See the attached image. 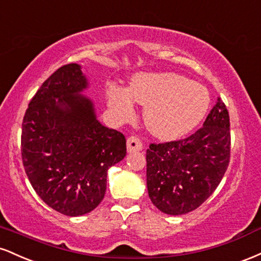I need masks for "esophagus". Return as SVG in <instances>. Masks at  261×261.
Returning a JSON list of instances; mask_svg holds the SVG:
<instances>
[{"instance_id": "obj_1", "label": "esophagus", "mask_w": 261, "mask_h": 261, "mask_svg": "<svg viewBox=\"0 0 261 261\" xmlns=\"http://www.w3.org/2000/svg\"><path fill=\"white\" fill-rule=\"evenodd\" d=\"M143 148L142 146V142L137 139V137L135 136H131L127 139V152H137V151H141V149Z\"/></svg>"}]
</instances>
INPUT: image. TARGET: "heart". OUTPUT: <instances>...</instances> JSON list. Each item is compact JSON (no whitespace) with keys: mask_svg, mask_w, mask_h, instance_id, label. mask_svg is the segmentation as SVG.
Listing matches in <instances>:
<instances>
[{"mask_svg":"<svg viewBox=\"0 0 261 261\" xmlns=\"http://www.w3.org/2000/svg\"><path fill=\"white\" fill-rule=\"evenodd\" d=\"M108 104L121 120L134 113V100L145 106L143 119L149 133L162 140H175L190 133L206 115L208 93L202 86L173 72L142 73L128 89L110 87Z\"/></svg>","mask_w":261,"mask_h":261,"instance_id":"1","label":"heart"}]
</instances>
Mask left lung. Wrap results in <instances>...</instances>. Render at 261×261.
Masks as SVG:
<instances>
[{
    "instance_id": "obj_1",
    "label": "left lung",
    "mask_w": 261,
    "mask_h": 261,
    "mask_svg": "<svg viewBox=\"0 0 261 261\" xmlns=\"http://www.w3.org/2000/svg\"><path fill=\"white\" fill-rule=\"evenodd\" d=\"M229 155V115L217 98L195 134L184 140L149 145L146 161L152 203L173 216L196 210L222 180Z\"/></svg>"
}]
</instances>
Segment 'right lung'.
Wrapping results in <instances>:
<instances>
[{
	"label": "right lung",
	"mask_w": 261,
	"mask_h": 261,
	"mask_svg": "<svg viewBox=\"0 0 261 261\" xmlns=\"http://www.w3.org/2000/svg\"><path fill=\"white\" fill-rule=\"evenodd\" d=\"M79 64L60 67L41 85L22 124V160L33 189L47 206L76 217L103 200L108 169L126 155V140L101 125L83 92Z\"/></svg>",
	"instance_id": "add662e5"
}]
</instances>
